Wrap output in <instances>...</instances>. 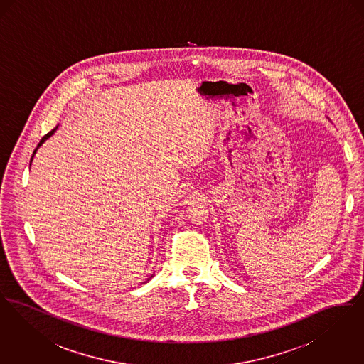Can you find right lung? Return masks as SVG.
Wrapping results in <instances>:
<instances>
[{
	"label": "right lung",
	"instance_id": "obj_1",
	"mask_svg": "<svg viewBox=\"0 0 364 364\" xmlns=\"http://www.w3.org/2000/svg\"><path fill=\"white\" fill-rule=\"evenodd\" d=\"M55 129H57V127H55V128H54V129H52V131H50V132H49V134H46V135H45V136H43V138H42V140H41V141H39V143H38V147H36V149H35L34 150V154H33V156H31V161H33V158H34V156H35V153H36V150H38V149H39V147H41V146H42V143H43V141H45V140H46V139H49L50 138V136H52L53 134H54V131H55ZM30 165H31V164H30ZM151 277H153V276H151ZM150 277V278H151ZM150 278H149V279H150ZM149 279H147V281H149Z\"/></svg>",
	"mask_w": 364,
	"mask_h": 364
}]
</instances>
